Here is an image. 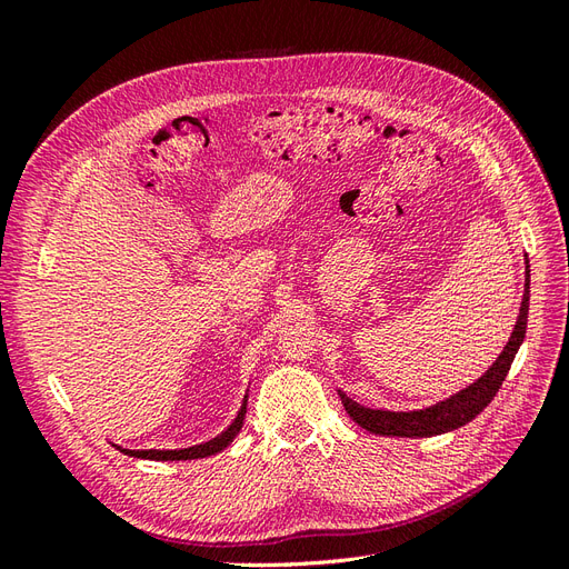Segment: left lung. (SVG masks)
<instances>
[{
    "mask_svg": "<svg viewBox=\"0 0 569 569\" xmlns=\"http://www.w3.org/2000/svg\"><path fill=\"white\" fill-rule=\"evenodd\" d=\"M527 316H529V266H527V282H525V297L522 308L518 316V325H515L512 337L506 343L503 353L496 358V363L479 377L475 385L468 389L458 391L451 399H446L432 408L412 410V412H387V410H370L351 401L347 393L339 391L341 403L347 408L353 422H358L363 429L380 437H435L451 432L462 425L475 420L481 410H485L493 396L501 389L506 375L512 366L515 353H518L520 343L525 341L527 332Z\"/></svg>",
    "mask_w": 569,
    "mask_h": 569,
    "instance_id": "8db88e82",
    "label": "left lung"
}]
</instances>
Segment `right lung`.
Listing matches in <instances>:
<instances>
[{"label":"right lung","instance_id":"obj_1","mask_svg":"<svg viewBox=\"0 0 569 569\" xmlns=\"http://www.w3.org/2000/svg\"><path fill=\"white\" fill-rule=\"evenodd\" d=\"M244 416H247V401L242 403V410H239V416L234 418V422L222 432L220 437L199 443V446H189V449L182 451H128V449H120L126 456H134V458H147V460H194V458H206V456H213L220 453L226 446L237 437L239 429L244 425Z\"/></svg>","mask_w":569,"mask_h":569}]
</instances>
